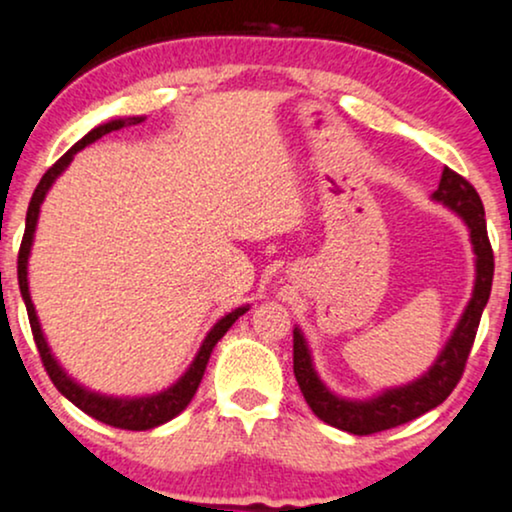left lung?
Returning a JSON list of instances; mask_svg holds the SVG:
<instances>
[{"instance_id":"obj_1","label":"left lung","mask_w":512,"mask_h":512,"mask_svg":"<svg viewBox=\"0 0 512 512\" xmlns=\"http://www.w3.org/2000/svg\"><path fill=\"white\" fill-rule=\"evenodd\" d=\"M434 200L451 207L470 229L474 255H477V279H474L470 303H467L463 317L455 326L453 336L448 338L446 348L441 350V355L436 357L432 369L424 377L408 386L384 391L381 396L369 400L338 398L319 381L300 329L293 331V372L307 405L319 420L348 434H377L415 420L451 396V391L458 386L465 372V362L472 350L474 336H477L479 319H482L484 307L489 303L491 281H494V250H491L489 233H486L482 197L470 181H465L463 176L446 166L439 188L434 190Z\"/></svg>"}]
</instances>
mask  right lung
<instances>
[{
  "label": "right lung",
  "instance_id": "1",
  "mask_svg": "<svg viewBox=\"0 0 512 512\" xmlns=\"http://www.w3.org/2000/svg\"><path fill=\"white\" fill-rule=\"evenodd\" d=\"M140 121H143V119H116V121L102 123V126L92 128V131L85 135L83 140H78V143L73 145L71 150L59 159V162H54L52 166H49V169L45 171V176L40 178V183H38V188H35L33 197H30L28 214H26V233H23L21 250H18V288H21L23 303H26L30 329H33L35 346H38V350H40L42 367L47 369L52 384L61 391V396L69 398L71 403L76 405V408L85 412V415L95 417V420L109 424V427L131 429V432H145V429H155V427H159V424L174 420L178 412H183L188 408V403L195 396L197 386H200L202 374H205V367L209 362V355H212V350H214V346H217V341L226 334V331L231 329V324L236 322L240 315H245V310H248V307H238V310H233L226 317H221L219 322L212 326V331H209L205 341H202V346H200V350H197L193 365L188 367V372L183 374V377L178 379L176 384L171 386V389L157 393V396H145V398L100 396V393L88 391V389H83L80 384H76V381H73L69 374H66L64 369L59 367V362L54 360L52 350H49L45 336H42L38 315H35L33 300H30V293H28V255H30V248H33V233H35V226H38L40 205H42V200H45L47 190L52 188V183L57 181V176L61 174V171H64L66 166L71 164V159L78 150H83L85 145L100 140L102 135H107L112 131H121L126 123H140Z\"/></svg>",
  "mask_w": 512,
  "mask_h": 512
}]
</instances>
